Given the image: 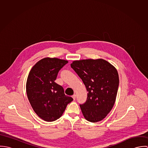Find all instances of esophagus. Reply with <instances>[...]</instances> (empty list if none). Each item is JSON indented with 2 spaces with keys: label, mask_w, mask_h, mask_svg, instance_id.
Instances as JSON below:
<instances>
[{
  "label": "esophagus",
  "mask_w": 148,
  "mask_h": 148,
  "mask_svg": "<svg viewBox=\"0 0 148 148\" xmlns=\"http://www.w3.org/2000/svg\"><path fill=\"white\" fill-rule=\"evenodd\" d=\"M76 95H73L72 97V98H73V99L75 100V99H76Z\"/></svg>",
  "instance_id": "esophagus-1"
}]
</instances>
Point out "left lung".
<instances>
[{
  "instance_id": "8db88e82",
  "label": "left lung",
  "mask_w": 148,
  "mask_h": 148,
  "mask_svg": "<svg viewBox=\"0 0 148 148\" xmlns=\"http://www.w3.org/2000/svg\"><path fill=\"white\" fill-rule=\"evenodd\" d=\"M71 66L88 91L86 102L80 105L85 119L92 123L101 121L116 101L119 84L116 68L103 59L74 60Z\"/></svg>"
}]
</instances>
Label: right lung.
<instances>
[{
  "instance_id": "obj_1",
  "label": "right lung",
  "mask_w": 148,
  "mask_h": 148,
  "mask_svg": "<svg viewBox=\"0 0 148 148\" xmlns=\"http://www.w3.org/2000/svg\"><path fill=\"white\" fill-rule=\"evenodd\" d=\"M68 62L56 58H45L35 64L28 74L26 82L28 100L36 114L45 121L59 119L73 100L55 82L59 71Z\"/></svg>"
}]
</instances>
